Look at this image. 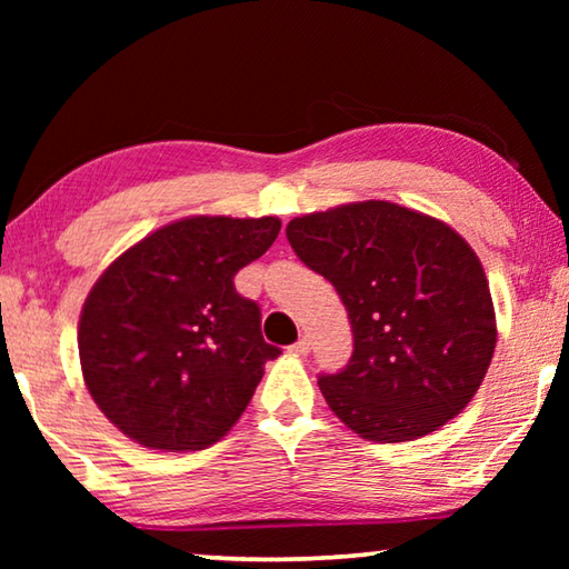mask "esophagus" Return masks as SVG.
Instances as JSON below:
<instances>
[{"mask_svg": "<svg viewBox=\"0 0 569 569\" xmlns=\"http://www.w3.org/2000/svg\"><path fill=\"white\" fill-rule=\"evenodd\" d=\"M291 351H293L296 356H308V351H311V341H308L306 336H303V339H298V341L291 346Z\"/></svg>", "mask_w": 569, "mask_h": 569, "instance_id": "esophagus-1", "label": "esophagus"}]
</instances>
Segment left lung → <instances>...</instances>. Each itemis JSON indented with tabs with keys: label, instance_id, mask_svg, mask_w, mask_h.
<instances>
[{
	"label": "left lung",
	"instance_id": "8db88e82",
	"mask_svg": "<svg viewBox=\"0 0 569 569\" xmlns=\"http://www.w3.org/2000/svg\"><path fill=\"white\" fill-rule=\"evenodd\" d=\"M286 236L349 311L351 359L319 377L336 417L381 445L427 437L455 419L497 346L492 293L467 240L389 200L293 218Z\"/></svg>",
	"mask_w": 569,
	"mask_h": 569
}]
</instances>
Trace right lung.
I'll return each mask as SVG.
<instances>
[{
    "label": "right lung",
    "instance_id": "right-lung-1",
    "mask_svg": "<svg viewBox=\"0 0 569 569\" xmlns=\"http://www.w3.org/2000/svg\"><path fill=\"white\" fill-rule=\"evenodd\" d=\"M281 220L190 216L124 250L82 306L77 346L100 411L124 437L196 451L226 437L281 349L233 278Z\"/></svg>",
    "mask_w": 569,
    "mask_h": 569
}]
</instances>
